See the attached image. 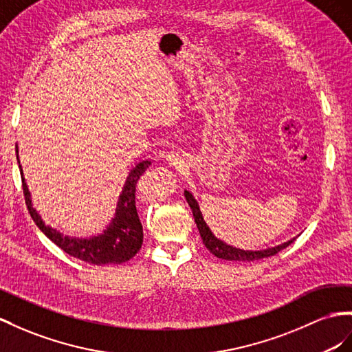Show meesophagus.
<instances>
[{"mask_svg":"<svg viewBox=\"0 0 352 352\" xmlns=\"http://www.w3.org/2000/svg\"><path fill=\"white\" fill-rule=\"evenodd\" d=\"M169 160H170V162H174V164H177V160H178V159H177L175 156H170V157H169Z\"/></svg>","mask_w":352,"mask_h":352,"instance_id":"obj_1","label":"esophagus"}]
</instances>
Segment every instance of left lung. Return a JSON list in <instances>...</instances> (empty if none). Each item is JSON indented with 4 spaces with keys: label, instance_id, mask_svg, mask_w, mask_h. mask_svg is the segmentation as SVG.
<instances>
[{
    "label": "left lung",
    "instance_id": "obj_1",
    "mask_svg": "<svg viewBox=\"0 0 352 352\" xmlns=\"http://www.w3.org/2000/svg\"><path fill=\"white\" fill-rule=\"evenodd\" d=\"M186 196V201L187 204L190 205L192 212H193V217L196 221V226L197 230L201 233V238L202 242L205 244L206 250L212 253L215 257L223 258V260H235V262H253V260H260V258H265V257H270V256H275L279 251L287 248L288 245L292 244V241L284 242V244L274 247V248H267V250H262V251H245V250H239L235 247H230L228 244H224L223 241L217 239L214 235L212 232L210 230V228L206 226V223L202 217V212L199 210V205L195 201V197L192 196V193H188L187 190L184 192Z\"/></svg>",
    "mask_w": 352,
    "mask_h": 352
}]
</instances>
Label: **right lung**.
<instances>
[{
	"label": "right lung",
	"mask_w": 352,
	"mask_h": 352,
	"mask_svg": "<svg viewBox=\"0 0 352 352\" xmlns=\"http://www.w3.org/2000/svg\"><path fill=\"white\" fill-rule=\"evenodd\" d=\"M16 156H17V146H16ZM19 162V156H17ZM151 165L150 160H142L140 164L132 168L128 178H126L124 187L122 195L117 202L116 215L113 223L107 228V230L101 235L89 238V239H78V238H68L64 236L58 230L46 226L41 220L40 215L32 208L30 190L26 187L25 178L21 168L22 177V187L25 204L28 208L34 223L37 224L38 229L46 235L52 242L64 250L67 254L73 256L78 260H83L90 265H120L128 262L135 254L138 253L142 245V224L140 221L137 212V202H135V188H137V182Z\"/></svg>",
	"instance_id": "add662e5"
}]
</instances>
